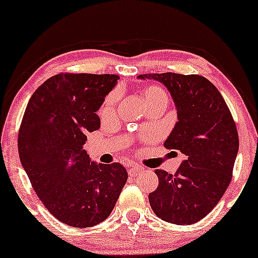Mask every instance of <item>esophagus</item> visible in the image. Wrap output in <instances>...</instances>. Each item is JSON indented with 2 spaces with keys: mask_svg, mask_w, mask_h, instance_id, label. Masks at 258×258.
Masks as SVG:
<instances>
[{
  "mask_svg": "<svg viewBox=\"0 0 258 258\" xmlns=\"http://www.w3.org/2000/svg\"><path fill=\"white\" fill-rule=\"evenodd\" d=\"M140 169H142V168L138 167V165H133V164L130 165V167H128V174L130 175H136L137 172L140 171Z\"/></svg>",
  "mask_w": 258,
  "mask_h": 258,
  "instance_id": "esophagus-1",
  "label": "esophagus"
}]
</instances>
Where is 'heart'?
Segmentation results:
<instances>
[{"label":"heart","instance_id":"heart-1","mask_svg":"<svg viewBox=\"0 0 258 258\" xmlns=\"http://www.w3.org/2000/svg\"><path fill=\"white\" fill-rule=\"evenodd\" d=\"M157 99H167V95H165L164 90L161 89L159 87L148 88L145 91V102H148V101H152V100H157ZM114 100H115V95L109 96L108 99H107L105 106H103V108H102L103 112H105V110H108L110 108V105H112Z\"/></svg>","mask_w":258,"mask_h":258}]
</instances>
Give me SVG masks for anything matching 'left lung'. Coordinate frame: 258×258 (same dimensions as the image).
Returning <instances> with one entry per match:
<instances>
[{"label": "left lung", "mask_w": 258, "mask_h": 258, "mask_svg": "<svg viewBox=\"0 0 258 258\" xmlns=\"http://www.w3.org/2000/svg\"><path fill=\"white\" fill-rule=\"evenodd\" d=\"M161 82L174 101L178 121L164 146L185 156L174 175L157 169L158 187L149 194L162 220L190 225L217 206L229 187L239 139L236 123L219 90L199 75H139Z\"/></svg>", "instance_id": "1"}]
</instances>
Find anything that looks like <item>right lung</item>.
<instances>
[{"label": "right lung", "instance_id": "add662e5", "mask_svg": "<svg viewBox=\"0 0 258 258\" xmlns=\"http://www.w3.org/2000/svg\"><path fill=\"white\" fill-rule=\"evenodd\" d=\"M118 75L58 74L29 99L19 131L22 167L47 211L84 229L112 213L127 181L119 163L93 162L83 149L87 132L100 128L96 112Z\"/></svg>", "mask_w": 258, "mask_h": 258}]
</instances>
